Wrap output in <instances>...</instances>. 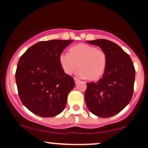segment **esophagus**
<instances>
[{"mask_svg":"<svg viewBox=\"0 0 148 148\" xmlns=\"http://www.w3.org/2000/svg\"><path fill=\"white\" fill-rule=\"evenodd\" d=\"M74 82H75V84H77V83L79 81V80L76 77H74Z\"/></svg>","mask_w":148,"mask_h":148,"instance_id":"1","label":"esophagus"}]
</instances>
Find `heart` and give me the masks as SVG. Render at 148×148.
<instances>
[{
    "label": "heart",
    "mask_w": 148,
    "mask_h": 148,
    "mask_svg": "<svg viewBox=\"0 0 148 148\" xmlns=\"http://www.w3.org/2000/svg\"><path fill=\"white\" fill-rule=\"evenodd\" d=\"M59 61L64 72L72 74L78 67L76 74L83 79H99L103 75L107 64L106 54L102 49L86 44L72 47L69 53L62 52Z\"/></svg>",
    "instance_id": "b5f03b06"
}]
</instances>
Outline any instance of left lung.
Here are the masks:
<instances>
[{"label": "left lung", "mask_w": 148, "mask_h": 148, "mask_svg": "<svg viewBox=\"0 0 148 148\" xmlns=\"http://www.w3.org/2000/svg\"><path fill=\"white\" fill-rule=\"evenodd\" d=\"M106 53L107 64L101 79L87 84L85 100L88 109L101 118L120 113L132 99L135 68L130 56L114 42L103 39L87 41Z\"/></svg>", "instance_id": "obj_1"}]
</instances>
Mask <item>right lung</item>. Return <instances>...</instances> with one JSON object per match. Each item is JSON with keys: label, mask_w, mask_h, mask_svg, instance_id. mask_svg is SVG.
I'll return each mask as SVG.
<instances>
[{"label": "right lung", "mask_w": 148, "mask_h": 148, "mask_svg": "<svg viewBox=\"0 0 148 148\" xmlns=\"http://www.w3.org/2000/svg\"><path fill=\"white\" fill-rule=\"evenodd\" d=\"M73 40L37 42L20 58L15 78L22 103L34 114L50 118L64 109L69 92L75 86L59 61L60 54Z\"/></svg>", "instance_id": "right-lung-1"}]
</instances>
